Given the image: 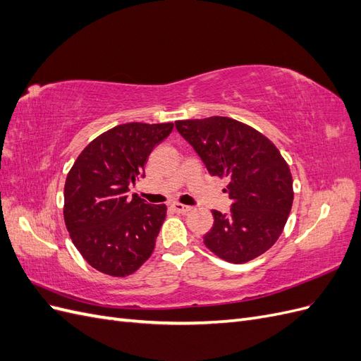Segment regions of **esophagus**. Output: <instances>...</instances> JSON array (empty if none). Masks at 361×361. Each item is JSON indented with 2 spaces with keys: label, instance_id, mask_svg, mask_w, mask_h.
I'll use <instances>...</instances> for the list:
<instances>
[{
  "label": "esophagus",
  "instance_id": "1",
  "mask_svg": "<svg viewBox=\"0 0 361 361\" xmlns=\"http://www.w3.org/2000/svg\"><path fill=\"white\" fill-rule=\"evenodd\" d=\"M171 207H173V211H174V212H178V214H187V212H190V211L192 209L191 206L182 204V203H173V204H171Z\"/></svg>",
  "mask_w": 361,
  "mask_h": 361
}]
</instances>
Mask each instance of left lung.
Masks as SVG:
<instances>
[{
    "instance_id": "obj_1",
    "label": "left lung",
    "mask_w": 361,
    "mask_h": 361,
    "mask_svg": "<svg viewBox=\"0 0 361 361\" xmlns=\"http://www.w3.org/2000/svg\"><path fill=\"white\" fill-rule=\"evenodd\" d=\"M176 129L212 176L228 179L231 212L212 211L204 245L231 264L264 255L281 235L293 202L292 174L279 149L231 117L178 120Z\"/></svg>"
}]
</instances>
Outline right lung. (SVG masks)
<instances>
[{"instance_id":"add662e5","label":"right lung","mask_w":361,"mask_h":361,"mask_svg":"<svg viewBox=\"0 0 361 361\" xmlns=\"http://www.w3.org/2000/svg\"><path fill=\"white\" fill-rule=\"evenodd\" d=\"M173 123H125L96 137L76 158L64 183V223L87 264L126 277L150 257L166 204H149L129 188L145 178L150 152Z\"/></svg>"}]
</instances>
